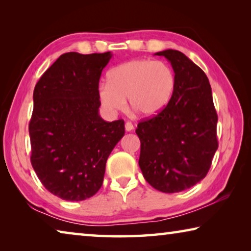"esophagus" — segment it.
Returning a JSON list of instances; mask_svg holds the SVG:
<instances>
[{
  "instance_id": "obj_1",
  "label": "esophagus",
  "mask_w": 251,
  "mask_h": 251,
  "mask_svg": "<svg viewBox=\"0 0 251 251\" xmlns=\"http://www.w3.org/2000/svg\"><path fill=\"white\" fill-rule=\"evenodd\" d=\"M125 129H126V131H130V130H133V129H134V126H133V124H131L130 122H127L126 124H125Z\"/></svg>"
}]
</instances>
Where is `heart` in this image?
<instances>
[{
    "instance_id": "b5f03b06",
    "label": "heart",
    "mask_w": 251,
    "mask_h": 251,
    "mask_svg": "<svg viewBox=\"0 0 251 251\" xmlns=\"http://www.w3.org/2000/svg\"><path fill=\"white\" fill-rule=\"evenodd\" d=\"M175 86V74L166 63L131 59L109 72L108 83L100 85L99 97L109 112L122 110L128 99L131 109L151 117L166 107Z\"/></svg>"
}]
</instances>
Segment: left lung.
<instances>
[{"instance_id": "obj_1", "label": "left lung", "mask_w": 251, "mask_h": 251, "mask_svg": "<svg viewBox=\"0 0 251 251\" xmlns=\"http://www.w3.org/2000/svg\"><path fill=\"white\" fill-rule=\"evenodd\" d=\"M165 56L175 72L171 100L157 115L138 123L139 167L146 181L163 193H179L206 177L218 148L211 87L201 67L176 50Z\"/></svg>"}]
</instances>
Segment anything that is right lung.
Segmentation results:
<instances>
[{"label": "right lung", "instance_id": "1", "mask_svg": "<svg viewBox=\"0 0 251 251\" xmlns=\"http://www.w3.org/2000/svg\"><path fill=\"white\" fill-rule=\"evenodd\" d=\"M110 57V52L63 54L34 88L31 163L45 188L64 201L99 192L106 160L125 134L124 121L99 115V83Z\"/></svg>", "mask_w": 251, "mask_h": 251}]
</instances>
